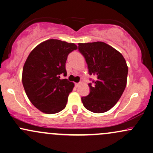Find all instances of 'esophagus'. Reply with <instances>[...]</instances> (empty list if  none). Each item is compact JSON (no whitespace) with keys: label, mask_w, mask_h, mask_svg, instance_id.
<instances>
[{"label":"esophagus","mask_w":153,"mask_h":153,"mask_svg":"<svg viewBox=\"0 0 153 153\" xmlns=\"http://www.w3.org/2000/svg\"><path fill=\"white\" fill-rule=\"evenodd\" d=\"M80 85V82H78V83H75V87L76 88H78L79 85Z\"/></svg>","instance_id":"obj_1"}]
</instances>
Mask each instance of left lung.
<instances>
[{
    "label": "left lung",
    "instance_id": "1",
    "mask_svg": "<svg viewBox=\"0 0 153 153\" xmlns=\"http://www.w3.org/2000/svg\"><path fill=\"white\" fill-rule=\"evenodd\" d=\"M78 50L85 57L90 75L97 80L88 84L91 92L82 97L86 109L102 113L111 109L123 95L127 84L128 68L124 57L103 42L78 43Z\"/></svg>",
    "mask_w": 153,
    "mask_h": 153
}]
</instances>
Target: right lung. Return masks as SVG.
I'll return each instance as SVG.
<instances>
[{
  "instance_id": "obj_1",
  "label": "right lung",
  "mask_w": 153,
  "mask_h": 153,
  "mask_svg": "<svg viewBox=\"0 0 153 153\" xmlns=\"http://www.w3.org/2000/svg\"><path fill=\"white\" fill-rule=\"evenodd\" d=\"M78 48L74 43L50 39L31 51L24 64L22 82L27 97L38 110L54 114L65 108L74 83L67 79L65 62L68 56Z\"/></svg>"
}]
</instances>
